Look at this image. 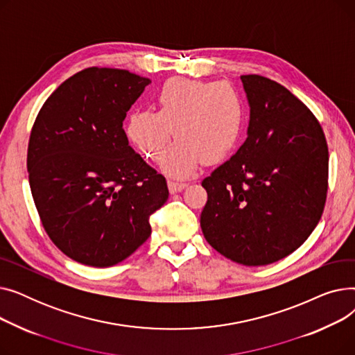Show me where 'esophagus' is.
I'll return each mask as SVG.
<instances>
[{
  "instance_id": "obj_1",
  "label": "esophagus",
  "mask_w": 355,
  "mask_h": 355,
  "mask_svg": "<svg viewBox=\"0 0 355 355\" xmlns=\"http://www.w3.org/2000/svg\"><path fill=\"white\" fill-rule=\"evenodd\" d=\"M184 187H187V182L184 181H180V180H168V190H170L171 193H177V191H181Z\"/></svg>"
}]
</instances>
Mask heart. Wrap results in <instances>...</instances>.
<instances>
[{"instance_id":"obj_1","label":"heart","mask_w":355,"mask_h":355,"mask_svg":"<svg viewBox=\"0 0 355 355\" xmlns=\"http://www.w3.org/2000/svg\"><path fill=\"white\" fill-rule=\"evenodd\" d=\"M154 114L135 112L125 121V134L139 153L159 159L174 128L180 138L165 154L162 170L187 177L201 159L220 162L239 144L246 122V105L236 87L217 82H168L154 92Z\"/></svg>"}]
</instances>
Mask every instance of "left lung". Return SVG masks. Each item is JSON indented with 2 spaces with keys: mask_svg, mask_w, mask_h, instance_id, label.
I'll list each match as a JSON object with an SVG mask.
<instances>
[{
  "mask_svg": "<svg viewBox=\"0 0 355 355\" xmlns=\"http://www.w3.org/2000/svg\"><path fill=\"white\" fill-rule=\"evenodd\" d=\"M250 106L248 138L202 180L204 237L245 266H263L295 252L322 216L328 146L312 112L275 80L240 78Z\"/></svg>",
  "mask_w": 355,
  "mask_h": 355,
  "instance_id": "8db88e82",
  "label": "left lung"
}]
</instances>
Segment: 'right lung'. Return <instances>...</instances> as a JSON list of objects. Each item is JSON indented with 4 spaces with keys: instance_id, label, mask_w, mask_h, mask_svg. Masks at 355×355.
I'll list each match as a JSON object with an SVG mask.
<instances>
[{
    "instance_id": "right-lung-1",
    "label": "right lung",
    "mask_w": 355,
    "mask_h": 355,
    "mask_svg": "<svg viewBox=\"0 0 355 355\" xmlns=\"http://www.w3.org/2000/svg\"><path fill=\"white\" fill-rule=\"evenodd\" d=\"M148 78L122 69L73 74L42 106L27 170L42 225L66 256L114 266L151 236L149 216L168 200L164 175L129 146L126 112Z\"/></svg>"
}]
</instances>
